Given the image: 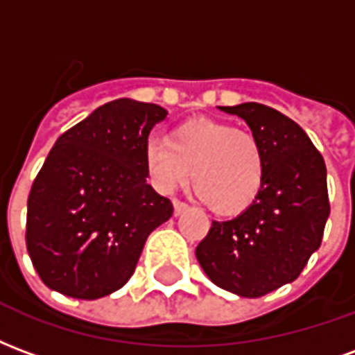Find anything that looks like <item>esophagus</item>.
Returning <instances> with one entry per match:
<instances>
[{
    "mask_svg": "<svg viewBox=\"0 0 355 355\" xmlns=\"http://www.w3.org/2000/svg\"><path fill=\"white\" fill-rule=\"evenodd\" d=\"M188 211V205L186 203H182V201H173V213H175V216H180L182 213H186Z\"/></svg>",
    "mask_w": 355,
    "mask_h": 355,
    "instance_id": "34e87169",
    "label": "esophagus"
}]
</instances>
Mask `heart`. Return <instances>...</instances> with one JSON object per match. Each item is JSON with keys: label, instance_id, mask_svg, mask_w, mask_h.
<instances>
[{"label": "heart", "instance_id": "obj_1", "mask_svg": "<svg viewBox=\"0 0 355 355\" xmlns=\"http://www.w3.org/2000/svg\"><path fill=\"white\" fill-rule=\"evenodd\" d=\"M144 169L163 193L188 182L216 215H239L259 200L266 180V154L253 132L196 117L173 127L165 140L144 146Z\"/></svg>", "mask_w": 355, "mask_h": 355}]
</instances>
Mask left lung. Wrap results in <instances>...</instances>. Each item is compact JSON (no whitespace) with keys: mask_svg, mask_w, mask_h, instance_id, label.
I'll return each mask as SVG.
<instances>
[{"mask_svg":"<svg viewBox=\"0 0 355 355\" xmlns=\"http://www.w3.org/2000/svg\"><path fill=\"white\" fill-rule=\"evenodd\" d=\"M218 108L245 119L266 154L259 200L232 220L216 223L196 257L220 289L257 298L297 279L321 245L331 205L327 169L302 127L259 102Z\"/></svg>","mask_w":355,"mask_h":355,"instance_id":"obj_1","label":"left lung"}]
</instances>
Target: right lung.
<instances>
[{"mask_svg": "<svg viewBox=\"0 0 355 355\" xmlns=\"http://www.w3.org/2000/svg\"><path fill=\"white\" fill-rule=\"evenodd\" d=\"M167 110L132 98L60 135L28 196L26 247L49 289L94 300L121 289L173 203L146 182L144 146Z\"/></svg>", "mask_w": 355, "mask_h": 355, "instance_id": "1", "label": "right lung"}]
</instances>
